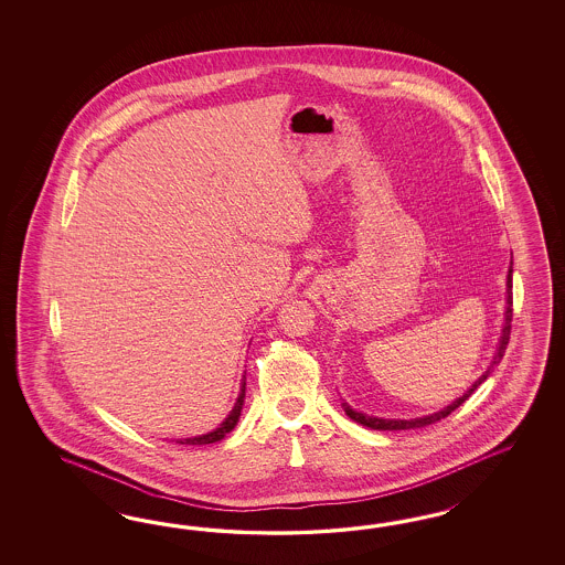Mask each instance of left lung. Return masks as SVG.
<instances>
[{"label": "left lung", "mask_w": 565, "mask_h": 565, "mask_svg": "<svg viewBox=\"0 0 565 565\" xmlns=\"http://www.w3.org/2000/svg\"><path fill=\"white\" fill-rule=\"evenodd\" d=\"M513 265V263H512ZM512 265H510V271H508V310H505V326H503V333H501V342H499V350H497L495 359H493V364H497L499 360L503 359V354H505V348H508V343H510V333H512V315H513V298H512ZM493 364L484 371V375L480 376L479 381L462 395V397H458L454 404H449L447 408H444L441 412H435V414H430V416H423V418H412V420H387V418H375V416H364V414H360V412L352 411L348 404H343V411L345 414L352 418V420H356L360 423L362 427L376 428V430H406V428H423L427 427V425H433V423H437V420H441L445 416H449L451 412L456 411V408H460L463 402L470 397V395L475 394V390L479 387L480 383L487 379V376L493 373Z\"/></svg>", "instance_id": "8db88e82"}]
</instances>
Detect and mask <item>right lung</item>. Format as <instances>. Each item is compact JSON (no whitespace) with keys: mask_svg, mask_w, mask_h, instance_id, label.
<instances>
[{"mask_svg":"<svg viewBox=\"0 0 565 565\" xmlns=\"http://www.w3.org/2000/svg\"><path fill=\"white\" fill-rule=\"evenodd\" d=\"M244 392H246V381L242 383V392L238 395V402H236V406H234V411L230 412V416L225 418V423H223L222 427L215 428L213 433H206V435H201V437H192V439H180L178 444L182 445H206V444H215V441H222L223 437H225V433H230L232 428L236 427V423H238L239 411H242V404H244Z\"/></svg>","mask_w":565,"mask_h":565,"instance_id":"right-lung-1","label":"right lung"}]
</instances>
